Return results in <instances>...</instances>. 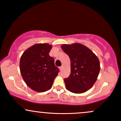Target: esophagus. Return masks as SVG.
Here are the masks:
<instances>
[{
    "label": "esophagus",
    "mask_w": 121,
    "mask_h": 121,
    "mask_svg": "<svg viewBox=\"0 0 121 121\" xmlns=\"http://www.w3.org/2000/svg\"><path fill=\"white\" fill-rule=\"evenodd\" d=\"M63 66H61L60 67H59V70H62V69H63Z\"/></svg>",
    "instance_id": "34e87169"
}]
</instances>
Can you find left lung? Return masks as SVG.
Returning a JSON list of instances; mask_svg holds the SVG:
<instances>
[{
    "label": "left lung",
    "mask_w": 121,
    "mask_h": 121,
    "mask_svg": "<svg viewBox=\"0 0 121 121\" xmlns=\"http://www.w3.org/2000/svg\"><path fill=\"white\" fill-rule=\"evenodd\" d=\"M70 59L71 73L65 79L66 89L74 93H82L92 88L100 70L97 56L84 45L79 43L61 45Z\"/></svg>",
    "instance_id": "1"
}]
</instances>
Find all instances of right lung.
<instances>
[{"label":"right lung","instance_id":"obj_1","mask_svg":"<svg viewBox=\"0 0 121 121\" xmlns=\"http://www.w3.org/2000/svg\"><path fill=\"white\" fill-rule=\"evenodd\" d=\"M52 45L36 44L23 53L19 62L21 74L25 82L32 90L44 92L51 89L59 72L54 59L49 52Z\"/></svg>","mask_w":121,"mask_h":121}]
</instances>
